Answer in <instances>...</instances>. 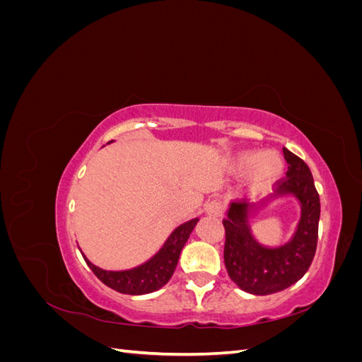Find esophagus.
<instances>
[{
    "mask_svg": "<svg viewBox=\"0 0 362 362\" xmlns=\"http://www.w3.org/2000/svg\"><path fill=\"white\" fill-rule=\"evenodd\" d=\"M225 211V205L221 201H211L208 202L205 206V213L208 216H214V217H221Z\"/></svg>",
    "mask_w": 362,
    "mask_h": 362,
    "instance_id": "1",
    "label": "esophagus"
}]
</instances>
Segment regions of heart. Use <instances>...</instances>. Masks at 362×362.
I'll return each instance as SVG.
<instances>
[{
	"label": "heart",
	"mask_w": 362,
	"mask_h": 362,
	"mask_svg": "<svg viewBox=\"0 0 362 362\" xmlns=\"http://www.w3.org/2000/svg\"><path fill=\"white\" fill-rule=\"evenodd\" d=\"M229 168L237 175H247L249 189L259 194L270 189L284 172V158L276 151H243L237 154Z\"/></svg>",
	"instance_id": "b5f03b06"
}]
</instances>
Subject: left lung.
Returning <instances> with one entry per match:
<instances>
[{
	"mask_svg": "<svg viewBox=\"0 0 362 362\" xmlns=\"http://www.w3.org/2000/svg\"><path fill=\"white\" fill-rule=\"evenodd\" d=\"M288 163L287 177L278 182L276 194L293 193L300 201L302 216L291 242L279 247H264L252 237L247 225L249 210L245 202H234L223 218V259L228 275L237 286L257 296L288 288L310 269L317 249L320 218V198L313 173L302 158L284 148Z\"/></svg>",
	"mask_w": 362,
	"mask_h": 362,
	"instance_id": "8db88e82",
	"label": "left lung"
}]
</instances>
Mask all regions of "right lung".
Wrapping results in <instances>:
<instances>
[{"instance_id": "right-lung-1", "label": "right lung", "mask_w": 362, "mask_h": 362, "mask_svg": "<svg viewBox=\"0 0 362 362\" xmlns=\"http://www.w3.org/2000/svg\"><path fill=\"white\" fill-rule=\"evenodd\" d=\"M196 223H198V218H193V221L178 226L170 234L168 242L164 243L158 254H156L148 262L136 269L122 272L103 270L92 264L84 255L83 258L87 262V266L98 276V279L103 281L107 287L124 294L152 293L161 288L163 286H166L168 281L172 278L175 267L178 264L181 250L185 242L189 240Z\"/></svg>"}]
</instances>
